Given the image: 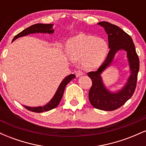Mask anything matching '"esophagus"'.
I'll return each instance as SVG.
<instances>
[{
	"mask_svg": "<svg viewBox=\"0 0 146 146\" xmlns=\"http://www.w3.org/2000/svg\"><path fill=\"white\" fill-rule=\"evenodd\" d=\"M82 75H83V72H82L81 71H77L75 72V75H76V77H80Z\"/></svg>",
	"mask_w": 146,
	"mask_h": 146,
	"instance_id": "obj_1",
	"label": "esophagus"
}]
</instances>
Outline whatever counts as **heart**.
Listing matches in <instances>:
<instances>
[{
    "label": "heart",
    "mask_w": 146,
    "mask_h": 146,
    "mask_svg": "<svg viewBox=\"0 0 146 146\" xmlns=\"http://www.w3.org/2000/svg\"><path fill=\"white\" fill-rule=\"evenodd\" d=\"M66 48L72 60L83 59L84 67L89 68L96 67L102 62L108 53V46L102 38L80 34L71 38Z\"/></svg>",
    "instance_id": "heart-1"
}]
</instances>
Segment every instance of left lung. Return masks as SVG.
Returning a JSON list of instances; mask_svg holds the SVG:
<instances>
[{"instance_id":"left-lung-1","label":"left lung","mask_w":146,"mask_h":146,"mask_svg":"<svg viewBox=\"0 0 146 146\" xmlns=\"http://www.w3.org/2000/svg\"><path fill=\"white\" fill-rule=\"evenodd\" d=\"M98 25L103 27L108 34L110 51L104 62L96 71H90L87 73L92 80L88 98L90 103L94 108L106 111H112L122 106L133 95L137 86L139 59L132 38L128 33L119 27L108 22H100ZM119 49H124L127 51L132 73L125 88L118 93L112 94L108 92L103 86L100 74L111 64L115 54Z\"/></svg>"}]
</instances>
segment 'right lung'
Wrapping results in <instances>:
<instances>
[{"mask_svg": "<svg viewBox=\"0 0 146 146\" xmlns=\"http://www.w3.org/2000/svg\"><path fill=\"white\" fill-rule=\"evenodd\" d=\"M52 26L53 24H38L33 25L31 26H30L29 27L27 28L25 30H23V31H21V33H18L16 36L13 39V41L14 40H16V38H19V37H22L26 36V35L30 34V33H53V29H52ZM75 77V75L71 74L68 76L66 77L64 80L62 82V83L60 84L59 88H58V90H57L56 95H54L53 99L49 102V103H48L47 104L45 105L44 106H40V107H28L25 106V108L26 109L31 112H34V113H42L44 111H48V110H51L53 108H55L58 106L60 104V101H61L62 98L64 91L65 87L66 85L68 84V83L71 80H73Z\"/></svg>", "mask_w": 146, "mask_h": 146, "instance_id": "1", "label": "right lung"}]
</instances>
